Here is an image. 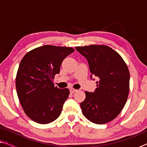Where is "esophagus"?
Instances as JSON below:
<instances>
[{"mask_svg": "<svg viewBox=\"0 0 147 147\" xmlns=\"http://www.w3.org/2000/svg\"><path fill=\"white\" fill-rule=\"evenodd\" d=\"M76 91H77V90L75 89H74V88H71L70 89V93H74V92H76Z\"/></svg>", "mask_w": 147, "mask_h": 147, "instance_id": "1", "label": "esophagus"}]
</instances>
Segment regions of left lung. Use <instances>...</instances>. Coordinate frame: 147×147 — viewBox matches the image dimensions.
Segmentation results:
<instances>
[{"mask_svg": "<svg viewBox=\"0 0 147 147\" xmlns=\"http://www.w3.org/2000/svg\"><path fill=\"white\" fill-rule=\"evenodd\" d=\"M88 61L92 76L99 80L93 93L86 91L80 103L83 115L89 121L102 124L118 116L127 100L130 72L122 57L104 45L76 47Z\"/></svg>", "mask_w": 147, "mask_h": 147, "instance_id": "1", "label": "left lung"}]
</instances>
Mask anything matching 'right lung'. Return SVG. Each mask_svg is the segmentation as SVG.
I'll return each mask as SVG.
<instances>
[{
    "instance_id": "add662e5",
    "label": "right lung",
    "mask_w": 147,
    "mask_h": 147,
    "mask_svg": "<svg viewBox=\"0 0 147 147\" xmlns=\"http://www.w3.org/2000/svg\"><path fill=\"white\" fill-rule=\"evenodd\" d=\"M74 49L71 47L42 46L27 53L20 62L16 86L24 113L39 124L52 123L60 115L69 90L54 86L62 61Z\"/></svg>"
}]
</instances>
